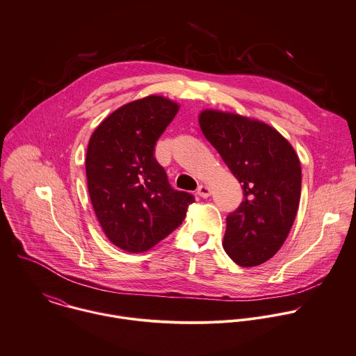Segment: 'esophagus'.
Returning a JSON list of instances; mask_svg holds the SVG:
<instances>
[{"instance_id": "esophagus-1", "label": "esophagus", "mask_w": 356, "mask_h": 356, "mask_svg": "<svg viewBox=\"0 0 356 356\" xmlns=\"http://www.w3.org/2000/svg\"><path fill=\"white\" fill-rule=\"evenodd\" d=\"M197 195L200 196V197H209L210 195H211V188L209 186V185H200L199 186V189H197Z\"/></svg>"}]
</instances>
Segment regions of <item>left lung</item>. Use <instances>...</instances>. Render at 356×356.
<instances>
[{"instance_id":"1","label":"left lung","mask_w":356,"mask_h":356,"mask_svg":"<svg viewBox=\"0 0 356 356\" xmlns=\"http://www.w3.org/2000/svg\"><path fill=\"white\" fill-rule=\"evenodd\" d=\"M199 124L244 193L227 218L224 250L240 266L261 265L279 251L296 220L301 196L298 154L261 120L204 109Z\"/></svg>"}]
</instances>
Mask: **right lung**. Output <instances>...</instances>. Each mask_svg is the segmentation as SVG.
I'll return each mask as SVG.
<instances>
[{"instance_id": "add662e5", "label": "right lung", "mask_w": 356, "mask_h": 356, "mask_svg": "<svg viewBox=\"0 0 356 356\" xmlns=\"http://www.w3.org/2000/svg\"><path fill=\"white\" fill-rule=\"evenodd\" d=\"M179 104L149 95L122 105L92 132L86 157L88 193L106 237L132 254L156 245L178 228L195 202L168 184L154 145Z\"/></svg>"}]
</instances>
